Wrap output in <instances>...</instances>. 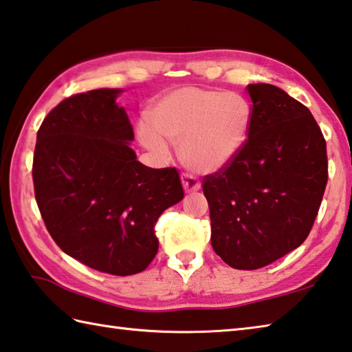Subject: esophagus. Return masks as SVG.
Returning a JSON list of instances; mask_svg holds the SVG:
<instances>
[{"label": "esophagus", "mask_w": 352, "mask_h": 352, "mask_svg": "<svg viewBox=\"0 0 352 352\" xmlns=\"http://www.w3.org/2000/svg\"><path fill=\"white\" fill-rule=\"evenodd\" d=\"M182 183H183V188H184V190H186V192H195V190L201 188L200 180H198L197 177L190 175V174H183L182 175Z\"/></svg>", "instance_id": "34e87169"}]
</instances>
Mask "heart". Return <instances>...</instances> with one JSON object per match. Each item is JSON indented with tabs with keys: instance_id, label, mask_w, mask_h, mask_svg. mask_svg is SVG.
Returning <instances> with one entry per match:
<instances>
[{
	"instance_id": "b5f03b06",
	"label": "heart",
	"mask_w": 352,
	"mask_h": 352,
	"mask_svg": "<svg viewBox=\"0 0 352 352\" xmlns=\"http://www.w3.org/2000/svg\"><path fill=\"white\" fill-rule=\"evenodd\" d=\"M149 121L152 129L140 126L138 137L151 152L168 155V140L180 144V158L189 169L217 172L245 148L251 107L237 94L183 87L164 95L152 107Z\"/></svg>"
}]
</instances>
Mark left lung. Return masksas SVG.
I'll list each match as a JSON object with an SVG mask.
<instances>
[{
    "instance_id": "8db88e82",
    "label": "left lung",
    "mask_w": 352,
    "mask_h": 352,
    "mask_svg": "<svg viewBox=\"0 0 352 352\" xmlns=\"http://www.w3.org/2000/svg\"><path fill=\"white\" fill-rule=\"evenodd\" d=\"M252 100L245 148L203 180L210 243L235 270H258L308 237L328 182L327 142L308 107L285 91L248 85Z\"/></svg>"
}]
</instances>
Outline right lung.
<instances>
[{
    "label": "right lung",
    "instance_id": "add662e5",
    "mask_svg": "<svg viewBox=\"0 0 352 352\" xmlns=\"http://www.w3.org/2000/svg\"><path fill=\"white\" fill-rule=\"evenodd\" d=\"M121 89L63 100L36 133L34 188L50 237L70 257L112 276L154 260L158 217L183 200L175 168L152 169L129 146L133 129Z\"/></svg>",
    "mask_w": 352,
    "mask_h": 352
}]
</instances>
